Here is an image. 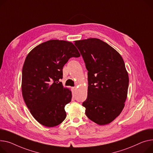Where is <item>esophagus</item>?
<instances>
[{
	"label": "esophagus",
	"mask_w": 153,
	"mask_h": 153,
	"mask_svg": "<svg viewBox=\"0 0 153 153\" xmlns=\"http://www.w3.org/2000/svg\"><path fill=\"white\" fill-rule=\"evenodd\" d=\"M76 89H77L76 87H73V90H76Z\"/></svg>",
	"instance_id": "obj_1"
}]
</instances>
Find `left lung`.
<instances>
[{"label":"left lung","instance_id":"1","mask_svg":"<svg viewBox=\"0 0 153 153\" xmlns=\"http://www.w3.org/2000/svg\"><path fill=\"white\" fill-rule=\"evenodd\" d=\"M88 71L87 98L82 103L85 114L103 126L113 121L123 111L127 96L128 75L117 51L96 38L76 40Z\"/></svg>","mask_w":153,"mask_h":153}]
</instances>
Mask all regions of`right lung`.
Listing matches in <instances>:
<instances>
[{"mask_svg":"<svg viewBox=\"0 0 153 153\" xmlns=\"http://www.w3.org/2000/svg\"><path fill=\"white\" fill-rule=\"evenodd\" d=\"M80 56L72 42L59 40L40 44L27 55L22 70V95L30 113L40 124L52 127L65 119V106L71 102L72 93L59 79L69 59Z\"/></svg>","mask_w":153,"mask_h":153,"instance_id":"right-lung-1","label":"right lung"}]
</instances>
